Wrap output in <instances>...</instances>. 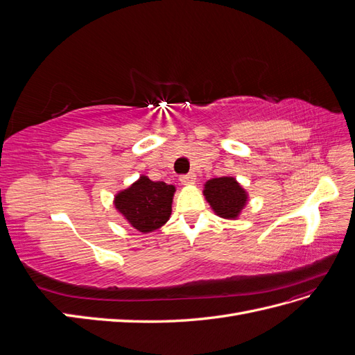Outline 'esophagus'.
<instances>
[{"label": "esophagus", "mask_w": 355, "mask_h": 355, "mask_svg": "<svg viewBox=\"0 0 355 355\" xmlns=\"http://www.w3.org/2000/svg\"><path fill=\"white\" fill-rule=\"evenodd\" d=\"M196 175L194 173H188V175H182L180 176V184L182 185H192V184H196Z\"/></svg>", "instance_id": "esophagus-1"}]
</instances>
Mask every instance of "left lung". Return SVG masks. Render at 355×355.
<instances>
[{
    "label": "left lung",
    "mask_w": 355,
    "mask_h": 355,
    "mask_svg": "<svg viewBox=\"0 0 355 355\" xmlns=\"http://www.w3.org/2000/svg\"><path fill=\"white\" fill-rule=\"evenodd\" d=\"M202 194L213 211L223 219H237L247 202L245 189L231 176L207 180Z\"/></svg>",
    "instance_id": "1"
}]
</instances>
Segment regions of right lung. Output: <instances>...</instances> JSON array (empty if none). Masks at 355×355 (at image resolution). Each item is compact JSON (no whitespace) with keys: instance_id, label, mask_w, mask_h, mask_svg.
<instances>
[{"instance_id":"obj_1","label":"right lung","mask_w":355,"mask_h":355,"mask_svg":"<svg viewBox=\"0 0 355 355\" xmlns=\"http://www.w3.org/2000/svg\"><path fill=\"white\" fill-rule=\"evenodd\" d=\"M176 188L141 176L114 198L115 209L139 232H153L168 220Z\"/></svg>"}]
</instances>
